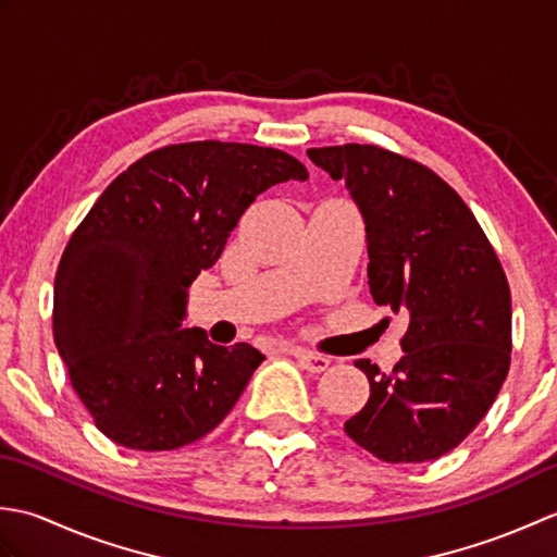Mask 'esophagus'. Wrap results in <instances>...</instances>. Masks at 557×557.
<instances>
[{
  "instance_id": "obj_1",
  "label": "esophagus",
  "mask_w": 557,
  "mask_h": 557,
  "mask_svg": "<svg viewBox=\"0 0 557 557\" xmlns=\"http://www.w3.org/2000/svg\"><path fill=\"white\" fill-rule=\"evenodd\" d=\"M289 354L301 363V369H306L309 373H323L330 366V359L321 357V354H313L309 349L294 347V349H289Z\"/></svg>"
}]
</instances>
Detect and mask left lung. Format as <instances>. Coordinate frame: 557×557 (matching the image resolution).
Segmentation results:
<instances>
[{"label":"left lung","mask_w":557,"mask_h":557,"mask_svg":"<svg viewBox=\"0 0 557 557\" xmlns=\"http://www.w3.org/2000/svg\"><path fill=\"white\" fill-rule=\"evenodd\" d=\"M306 156L345 182L361 212L373 301L409 321L393 371L354 361L371 397L345 431L395 465L443 457L486 417L510 369L512 304L500 260L474 212L423 164L359 144Z\"/></svg>","instance_id":"8db88e82"}]
</instances>
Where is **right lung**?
Instances as JSON below:
<instances>
[{"mask_svg":"<svg viewBox=\"0 0 557 557\" xmlns=\"http://www.w3.org/2000/svg\"><path fill=\"white\" fill-rule=\"evenodd\" d=\"M289 180L309 172L275 148L168 146L116 176L71 234L54 277V345L112 443L174 449L232 411L265 357L184 327L188 287L256 196Z\"/></svg>","mask_w":557,"mask_h":557,"instance_id":"add662e5","label":"right lung"}]
</instances>
